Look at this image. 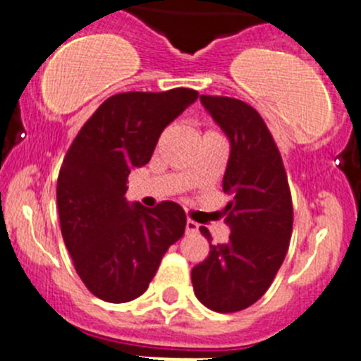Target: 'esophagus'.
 <instances>
[{
  "label": "esophagus",
  "mask_w": 361,
  "mask_h": 361,
  "mask_svg": "<svg viewBox=\"0 0 361 361\" xmlns=\"http://www.w3.org/2000/svg\"><path fill=\"white\" fill-rule=\"evenodd\" d=\"M185 231H187V234H195V232H199V224L188 218L187 225H185Z\"/></svg>",
  "instance_id": "1"
}]
</instances>
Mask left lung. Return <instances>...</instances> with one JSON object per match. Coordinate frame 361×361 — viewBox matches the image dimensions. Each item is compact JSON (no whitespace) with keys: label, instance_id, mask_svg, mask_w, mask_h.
Returning a JSON list of instances; mask_svg holds the SVG:
<instances>
[{"label":"left lung","instance_id":"obj_1","mask_svg":"<svg viewBox=\"0 0 361 361\" xmlns=\"http://www.w3.org/2000/svg\"><path fill=\"white\" fill-rule=\"evenodd\" d=\"M214 122L231 140L224 207L228 241L209 245L192 269L195 297L216 312L250 307L269 290L286 257L293 228L288 178L271 130L248 103L227 96H201ZM201 234L211 241L206 227Z\"/></svg>","mask_w":361,"mask_h":361}]
</instances>
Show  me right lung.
I'll list each match as a JSON object with an SVG mask.
<instances>
[{
  "label": "right lung",
  "mask_w": 361,
  "mask_h": 361,
  "mask_svg": "<svg viewBox=\"0 0 361 361\" xmlns=\"http://www.w3.org/2000/svg\"><path fill=\"white\" fill-rule=\"evenodd\" d=\"M194 89L122 92L83 123L57 178V209L76 274L97 298L122 304L147 292L160 260L183 235L180 204L126 201L130 169L150 162L162 130L194 103Z\"/></svg>",
  "instance_id": "1"
}]
</instances>
